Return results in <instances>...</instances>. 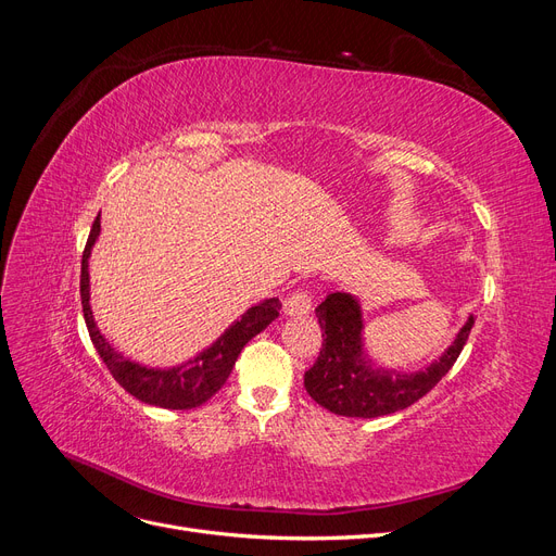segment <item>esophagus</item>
<instances>
[{
  "mask_svg": "<svg viewBox=\"0 0 556 556\" xmlns=\"http://www.w3.org/2000/svg\"><path fill=\"white\" fill-rule=\"evenodd\" d=\"M311 306H313V299H311V290L304 288V290H294L288 299H285V313L288 315H306L311 313Z\"/></svg>",
  "mask_w": 556,
  "mask_h": 556,
  "instance_id": "obj_1",
  "label": "esophagus"
}]
</instances>
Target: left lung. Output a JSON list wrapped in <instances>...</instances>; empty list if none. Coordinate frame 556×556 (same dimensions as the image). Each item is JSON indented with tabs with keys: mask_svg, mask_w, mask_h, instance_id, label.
I'll return each instance as SVG.
<instances>
[{
	"mask_svg": "<svg viewBox=\"0 0 556 556\" xmlns=\"http://www.w3.org/2000/svg\"><path fill=\"white\" fill-rule=\"evenodd\" d=\"M323 348L304 376V387L319 406L345 417H380L413 406L443 380L462 355L473 329V317L445 355L419 374L374 368L362 352V313L350 294L333 292L315 308Z\"/></svg>",
	"mask_w": 556,
	"mask_h": 556,
	"instance_id": "obj_1",
	"label": "left lung"
}]
</instances>
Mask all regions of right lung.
Listing matches in <instances>:
<instances>
[{"instance_id":"1","label":"right lung","mask_w":556,"mask_h":556,"mask_svg":"<svg viewBox=\"0 0 556 556\" xmlns=\"http://www.w3.org/2000/svg\"><path fill=\"white\" fill-rule=\"evenodd\" d=\"M97 237H99V215L92 223L90 237L80 260V304H83V317H86L92 345L97 348L99 357L104 359L111 376L117 380V384H121L123 390H127L131 396H137L143 403H150V406H160L169 410H188V408L201 406V403H206L227 382L231 368L237 364L245 343L278 317L280 301L266 299L262 304L252 306L239 323H233L208 350L201 352L199 357H194L188 364L176 366V368H164V371H160V368L139 366L125 359L123 355H117L104 336L99 333L92 319L88 257Z\"/></svg>"}]
</instances>
